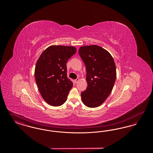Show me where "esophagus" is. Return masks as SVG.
I'll list each match as a JSON object with an SVG mask.
<instances>
[{
	"label": "esophagus",
	"mask_w": 153,
	"mask_h": 153,
	"mask_svg": "<svg viewBox=\"0 0 153 153\" xmlns=\"http://www.w3.org/2000/svg\"><path fill=\"white\" fill-rule=\"evenodd\" d=\"M79 81H80V79H79V78H77L76 80H75L74 81H75V82H76V83H77Z\"/></svg>",
	"instance_id": "1"
}]
</instances>
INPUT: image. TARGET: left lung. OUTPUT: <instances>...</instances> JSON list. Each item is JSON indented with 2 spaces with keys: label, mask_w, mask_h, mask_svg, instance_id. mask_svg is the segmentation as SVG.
Returning <instances> with one entry per match:
<instances>
[{
  "label": "left lung",
  "mask_w": 153,
  "mask_h": 153,
  "mask_svg": "<svg viewBox=\"0 0 153 153\" xmlns=\"http://www.w3.org/2000/svg\"><path fill=\"white\" fill-rule=\"evenodd\" d=\"M79 53L87 70L88 87L81 94L82 101L88 107H97L112 91L117 77L115 63L109 52L97 45L81 46Z\"/></svg>",
  "instance_id": "left-lung-1"
}]
</instances>
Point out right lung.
<instances>
[{
	"instance_id": "1",
	"label": "right lung",
	"mask_w": 153,
	"mask_h": 153,
	"mask_svg": "<svg viewBox=\"0 0 153 153\" xmlns=\"http://www.w3.org/2000/svg\"><path fill=\"white\" fill-rule=\"evenodd\" d=\"M77 51L74 46L51 45L37 60L35 79L44 100L57 107L66 100L73 82L67 77L66 63Z\"/></svg>"
}]
</instances>
